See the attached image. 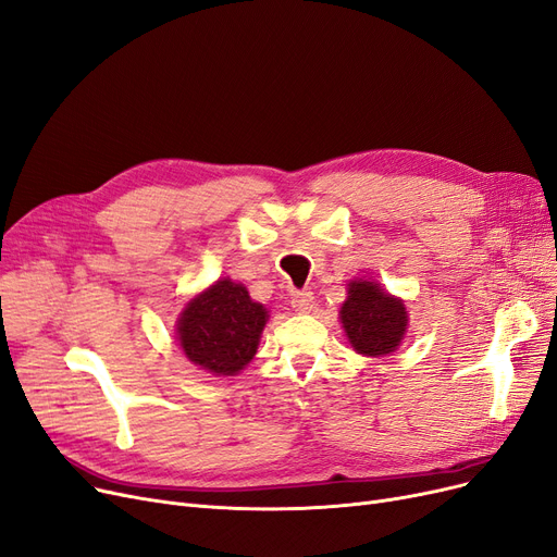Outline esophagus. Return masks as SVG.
Returning a JSON list of instances; mask_svg holds the SVG:
<instances>
[{"mask_svg":"<svg viewBox=\"0 0 557 557\" xmlns=\"http://www.w3.org/2000/svg\"><path fill=\"white\" fill-rule=\"evenodd\" d=\"M290 304H293L297 313H310V310H313V306H315V297L310 290H299L290 297Z\"/></svg>","mask_w":557,"mask_h":557,"instance_id":"1","label":"esophagus"}]
</instances>
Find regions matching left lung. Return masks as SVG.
Returning <instances> with one entry per match:
<instances>
[{
	"label": "left lung",
	"mask_w": 557,
	"mask_h": 557,
	"mask_svg": "<svg viewBox=\"0 0 557 557\" xmlns=\"http://www.w3.org/2000/svg\"><path fill=\"white\" fill-rule=\"evenodd\" d=\"M341 322L351 347L363 356H384L403 343L409 315L405 301L374 281H349Z\"/></svg>",
	"instance_id": "left-lung-1"
}]
</instances>
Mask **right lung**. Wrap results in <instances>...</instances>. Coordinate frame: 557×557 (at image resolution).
<instances>
[{
    "label": "right lung",
    "mask_w": 557,
    "mask_h": 557,
    "mask_svg": "<svg viewBox=\"0 0 557 557\" xmlns=\"http://www.w3.org/2000/svg\"><path fill=\"white\" fill-rule=\"evenodd\" d=\"M267 318V308L249 297L247 287L219 278L185 306L175 333L194 366L231 376L256 356Z\"/></svg>",
    "instance_id": "add662e5"
}]
</instances>
